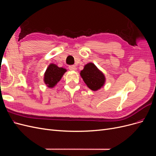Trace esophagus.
I'll list each match as a JSON object with an SVG mask.
<instances>
[{
	"instance_id": "34e87169",
	"label": "esophagus",
	"mask_w": 156,
	"mask_h": 156,
	"mask_svg": "<svg viewBox=\"0 0 156 156\" xmlns=\"http://www.w3.org/2000/svg\"><path fill=\"white\" fill-rule=\"evenodd\" d=\"M69 69L70 70H72V71H75L77 69V68H76V66H75L73 65V66H69Z\"/></svg>"
}]
</instances>
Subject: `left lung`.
Instances as JSON below:
<instances>
[{"label":"left lung","mask_w":156,"mask_h":156,"mask_svg":"<svg viewBox=\"0 0 156 156\" xmlns=\"http://www.w3.org/2000/svg\"><path fill=\"white\" fill-rule=\"evenodd\" d=\"M81 77L87 86L93 91L100 90L105 83V77L96 65L90 62L84 66L80 72Z\"/></svg>","instance_id":"obj_1"}]
</instances>
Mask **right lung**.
I'll return each mask as SVG.
<instances>
[{
	"label": "right lung",
	"instance_id": "1",
	"mask_svg": "<svg viewBox=\"0 0 156 156\" xmlns=\"http://www.w3.org/2000/svg\"><path fill=\"white\" fill-rule=\"evenodd\" d=\"M67 70L63 68H59L55 64H50L44 73V81L49 88L55 87L62 79L63 75Z\"/></svg>",
	"mask_w": 156,
	"mask_h": 156
}]
</instances>
